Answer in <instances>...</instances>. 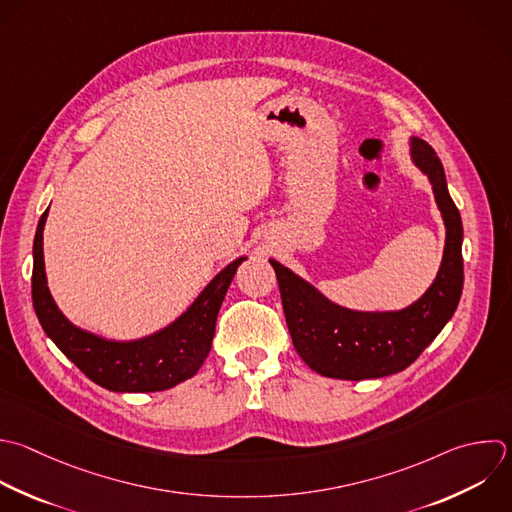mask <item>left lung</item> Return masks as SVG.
Wrapping results in <instances>:
<instances>
[{
  "label": "left lung",
  "instance_id": "left-lung-1",
  "mask_svg": "<svg viewBox=\"0 0 512 512\" xmlns=\"http://www.w3.org/2000/svg\"><path fill=\"white\" fill-rule=\"evenodd\" d=\"M412 160L428 176L446 226L438 276L412 306L398 312H354L332 304L314 286L270 260L292 344L322 376L364 380L404 370L438 336L458 306L464 282L460 214L448 194L442 162L424 140H412Z\"/></svg>",
  "mask_w": 512,
  "mask_h": 512
}]
</instances>
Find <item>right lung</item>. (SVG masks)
Here are the masks:
<instances>
[{"mask_svg": "<svg viewBox=\"0 0 512 512\" xmlns=\"http://www.w3.org/2000/svg\"><path fill=\"white\" fill-rule=\"evenodd\" d=\"M42 214L34 238L32 300L44 332L56 346L96 384L114 392L168 390L192 378L206 360L216 330V318L238 266L246 258L228 264L196 298V302L168 328L132 342L106 340L76 328L56 306L44 270Z\"/></svg>", "mask_w": 512, "mask_h": 512, "instance_id": "1", "label": "right lung"}]
</instances>
